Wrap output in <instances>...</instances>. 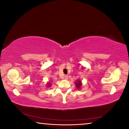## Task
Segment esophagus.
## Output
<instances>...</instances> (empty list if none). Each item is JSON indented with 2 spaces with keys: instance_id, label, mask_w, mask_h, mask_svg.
Here are the masks:
<instances>
[{
  "instance_id": "esophagus-1",
  "label": "esophagus",
  "mask_w": 129,
  "mask_h": 129,
  "mask_svg": "<svg viewBox=\"0 0 129 129\" xmlns=\"http://www.w3.org/2000/svg\"><path fill=\"white\" fill-rule=\"evenodd\" d=\"M64 79H66V80H67V79H68V76H67V75H64Z\"/></svg>"
}]
</instances>
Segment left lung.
Here are the masks:
<instances>
[{"instance_id": "obj_1", "label": "left lung", "mask_w": 129, "mask_h": 129, "mask_svg": "<svg viewBox=\"0 0 129 129\" xmlns=\"http://www.w3.org/2000/svg\"><path fill=\"white\" fill-rule=\"evenodd\" d=\"M76 86L77 88H80L81 86V81H78L77 82H76Z\"/></svg>"}]
</instances>
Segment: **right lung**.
<instances>
[{"instance_id": "right-lung-1", "label": "right lung", "mask_w": 129, "mask_h": 129, "mask_svg": "<svg viewBox=\"0 0 129 129\" xmlns=\"http://www.w3.org/2000/svg\"><path fill=\"white\" fill-rule=\"evenodd\" d=\"M48 85H49V86H50V85H50V83H49Z\"/></svg>"}]
</instances>
